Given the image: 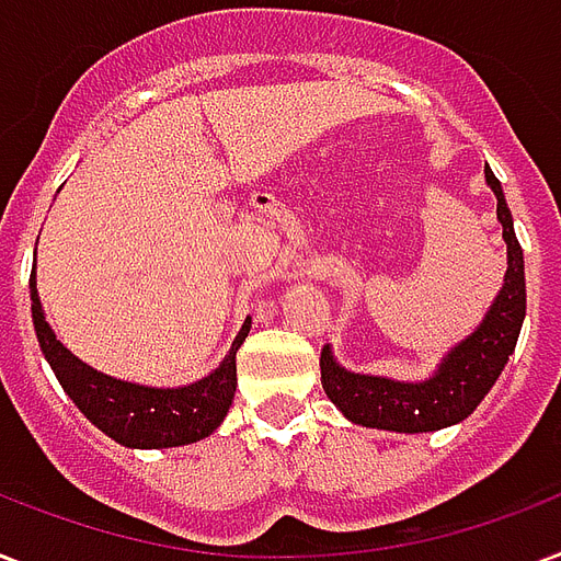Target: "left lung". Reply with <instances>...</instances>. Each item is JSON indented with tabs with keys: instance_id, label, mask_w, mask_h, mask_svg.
<instances>
[{
	"instance_id": "left-lung-1",
	"label": "left lung",
	"mask_w": 561,
	"mask_h": 561,
	"mask_svg": "<svg viewBox=\"0 0 561 561\" xmlns=\"http://www.w3.org/2000/svg\"><path fill=\"white\" fill-rule=\"evenodd\" d=\"M485 181L497 195V219L510 254L506 284L494 298L483 324L450 351L436 375L424 383H398L386 377L351 375L321 351V386L345 419L363 427L398 430V433H430L468 419L483 401L494 380L501 377L506 359L515 351L524 312H527V286H524V251L512 228V213L503 198L501 181L485 167Z\"/></svg>"
}]
</instances>
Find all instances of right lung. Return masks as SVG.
Returning a JSON list of instances; mask_svg holds the SVG:
<instances>
[{"instance_id": "add662e5", "label": "right lung", "mask_w": 561, "mask_h": 561, "mask_svg": "<svg viewBox=\"0 0 561 561\" xmlns=\"http://www.w3.org/2000/svg\"><path fill=\"white\" fill-rule=\"evenodd\" d=\"M32 319L41 351L58 375L64 392L93 421L95 427L116 438L125 447H178L210 436L219 427L237 392V348L249 336L251 321H245L240 336L233 340L231 354L204 380L181 389H149L125 383L95 371L72 357L43 319L37 280L32 272Z\"/></svg>"}]
</instances>
